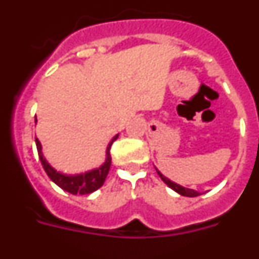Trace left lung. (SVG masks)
<instances>
[{
  "label": "left lung",
  "instance_id": "1",
  "mask_svg": "<svg viewBox=\"0 0 259 259\" xmlns=\"http://www.w3.org/2000/svg\"><path fill=\"white\" fill-rule=\"evenodd\" d=\"M155 170H157V168H155ZM157 172H158V175H159V178L163 180L164 184L168 185V187H170L171 189H174L176 193L182 194V196H187V197H196V196H200V194H202V193H200V192L194 191V189L185 188V187H183V185H180V184H178V183L172 182V180H170L168 178H166V176H164L163 174L161 172V171L157 170Z\"/></svg>",
  "mask_w": 259,
  "mask_h": 259
}]
</instances>
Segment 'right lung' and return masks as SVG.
I'll use <instances>...</instances> for the list:
<instances>
[{
  "label": "right lung",
  "mask_w": 259,
  "mask_h": 259,
  "mask_svg": "<svg viewBox=\"0 0 259 259\" xmlns=\"http://www.w3.org/2000/svg\"><path fill=\"white\" fill-rule=\"evenodd\" d=\"M37 122V119H36ZM119 135L111 139L109 144H107L106 148V158H105V162L97 168H92V170L85 171V172L81 174H75V175H67V174H63L61 171H57L49 162L45 159L44 154H42V146L41 143L38 141V139H36V146H37L38 157H40V161L42 167H44L45 172L48 174L50 179L58 185L59 188H62L63 191L68 192L71 194H89L92 192L97 191L98 188H101L104 185L105 179H106L107 174H109L110 166H111V155H110V148L113 145L114 141L118 139Z\"/></svg>",
  "instance_id": "right-lung-1"
}]
</instances>
